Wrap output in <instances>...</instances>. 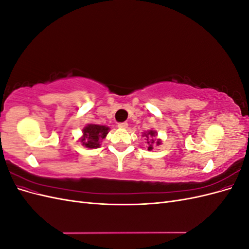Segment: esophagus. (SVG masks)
<instances>
[{
    "mask_svg": "<svg viewBox=\"0 0 249 249\" xmlns=\"http://www.w3.org/2000/svg\"><path fill=\"white\" fill-rule=\"evenodd\" d=\"M117 126L119 127V129H126L127 124L126 123H122V124H118Z\"/></svg>",
    "mask_w": 249,
    "mask_h": 249,
    "instance_id": "obj_1",
    "label": "esophagus"
}]
</instances>
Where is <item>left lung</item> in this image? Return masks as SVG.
<instances>
[{
    "instance_id": "obj_1",
    "label": "left lung",
    "mask_w": 249,
    "mask_h": 249,
    "mask_svg": "<svg viewBox=\"0 0 249 249\" xmlns=\"http://www.w3.org/2000/svg\"><path fill=\"white\" fill-rule=\"evenodd\" d=\"M142 136L145 137L146 143H147V149L152 150L154 149L155 145H161L162 144V140L160 138H158V133L154 130H149L145 131L144 133H142Z\"/></svg>"
}]
</instances>
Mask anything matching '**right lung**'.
<instances>
[{"mask_svg": "<svg viewBox=\"0 0 249 249\" xmlns=\"http://www.w3.org/2000/svg\"><path fill=\"white\" fill-rule=\"evenodd\" d=\"M109 131L110 127L107 125L88 124L83 129L82 136L79 141L83 146L87 148H99L103 139L107 137Z\"/></svg>", "mask_w": 249, "mask_h": 249, "instance_id": "1", "label": "right lung"}]
</instances>
